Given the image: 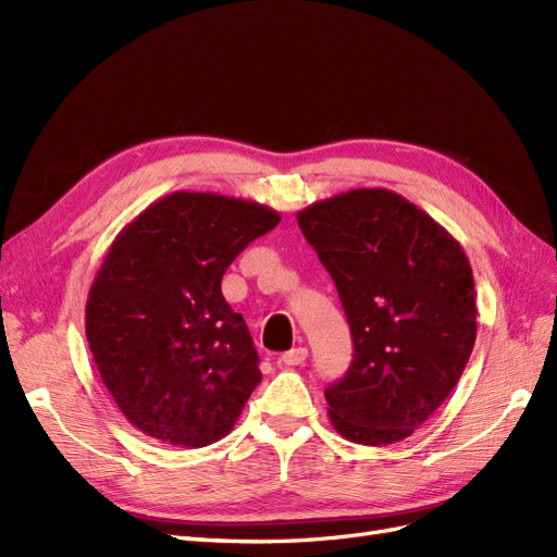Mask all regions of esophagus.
<instances>
[{"label":"esophagus","instance_id":"obj_1","mask_svg":"<svg viewBox=\"0 0 557 557\" xmlns=\"http://www.w3.org/2000/svg\"><path fill=\"white\" fill-rule=\"evenodd\" d=\"M307 358H309V350H307L305 346H297V348H293V350H288V352H283L281 362L288 364V367H297V364L305 362Z\"/></svg>","mask_w":557,"mask_h":557}]
</instances>
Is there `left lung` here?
I'll list each match as a JSON object with an SVG mask.
<instances>
[{"label": "left lung", "mask_w": 557, "mask_h": 557, "mask_svg": "<svg viewBox=\"0 0 557 557\" xmlns=\"http://www.w3.org/2000/svg\"><path fill=\"white\" fill-rule=\"evenodd\" d=\"M330 272L352 362L325 391L344 440H407L442 407L476 342L474 276L462 246L401 195L358 188L297 213Z\"/></svg>", "instance_id": "1"}]
</instances>
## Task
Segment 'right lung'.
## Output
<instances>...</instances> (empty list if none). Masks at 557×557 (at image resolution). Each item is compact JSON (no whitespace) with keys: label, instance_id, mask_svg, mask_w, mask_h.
<instances>
[{"label":"right lung","instance_id":"right-lung-1","mask_svg":"<svg viewBox=\"0 0 557 557\" xmlns=\"http://www.w3.org/2000/svg\"><path fill=\"white\" fill-rule=\"evenodd\" d=\"M281 223L258 201L172 193L127 223L86 305V336L107 391L153 440L201 448L234 428L262 374L221 281Z\"/></svg>","mask_w":557,"mask_h":557}]
</instances>
